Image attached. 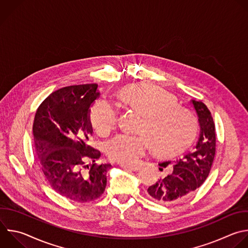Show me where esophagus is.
<instances>
[{
	"label": "esophagus",
	"instance_id": "obj_1",
	"mask_svg": "<svg viewBox=\"0 0 248 248\" xmlns=\"http://www.w3.org/2000/svg\"><path fill=\"white\" fill-rule=\"evenodd\" d=\"M122 168L125 170H130V171H137L139 170L138 167H128V166H122Z\"/></svg>",
	"mask_w": 248,
	"mask_h": 248
}]
</instances>
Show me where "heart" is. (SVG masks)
Masks as SVG:
<instances>
[{
	"label": "heart",
	"instance_id": "b5f03b06",
	"mask_svg": "<svg viewBox=\"0 0 248 248\" xmlns=\"http://www.w3.org/2000/svg\"><path fill=\"white\" fill-rule=\"evenodd\" d=\"M125 106L143 114L137 135L120 134L106 146L108 156L124 166L137 164L152 148L170 154L186 147L195 137L198 122L188 110L177 106L174 96L149 85H133L119 94ZM90 122L99 135L110 133L118 123V110L106 99H98L90 111Z\"/></svg>",
	"mask_w": 248,
	"mask_h": 248
}]
</instances>
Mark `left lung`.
<instances>
[{
    "instance_id": "obj_1",
    "label": "left lung",
    "mask_w": 248,
    "mask_h": 248,
    "mask_svg": "<svg viewBox=\"0 0 248 248\" xmlns=\"http://www.w3.org/2000/svg\"><path fill=\"white\" fill-rule=\"evenodd\" d=\"M191 103L198 115L200 137L194 148L181 157L158 164L161 171L172 164L171 172L156 180L147 190L149 197L160 204H175L189 198L206 180L212 167L216 135L211 113L202 101L192 100Z\"/></svg>"
}]
</instances>
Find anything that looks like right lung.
<instances>
[{
	"instance_id": "add662e5",
	"label": "right lung",
	"mask_w": 248,
	"mask_h": 248,
	"mask_svg": "<svg viewBox=\"0 0 248 248\" xmlns=\"http://www.w3.org/2000/svg\"><path fill=\"white\" fill-rule=\"evenodd\" d=\"M96 84L62 88L39 106L33 134L42 171L51 188L77 202L98 199L105 191L110 163L96 164L101 155L90 146L91 106L99 96ZM87 158L91 168L84 166ZM88 170H86V168Z\"/></svg>"
}]
</instances>
